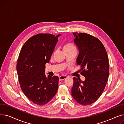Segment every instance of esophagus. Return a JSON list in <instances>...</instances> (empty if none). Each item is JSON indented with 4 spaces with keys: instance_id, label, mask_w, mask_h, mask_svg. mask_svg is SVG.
Wrapping results in <instances>:
<instances>
[{
    "instance_id": "obj_1",
    "label": "esophagus",
    "mask_w": 124,
    "mask_h": 124,
    "mask_svg": "<svg viewBox=\"0 0 124 124\" xmlns=\"http://www.w3.org/2000/svg\"><path fill=\"white\" fill-rule=\"evenodd\" d=\"M67 78V76H66L65 75H62V76H60L59 77V80L60 81H62V80H63L64 79H66Z\"/></svg>"
}]
</instances>
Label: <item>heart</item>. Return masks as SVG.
Instances as JSON below:
<instances>
[{
	"mask_svg": "<svg viewBox=\"0 0 124 124\" xmlns=\"http://www.w3.org/2000/svg\"><path fill=\"white\" fill-rule=\"evenodd\" d=\"M75 49V47L74 46V45L71 43H67L65 44L63 46V50L64 51H68L70 50H72Z\"/></svg>",
	"mask_w": 124,
	"mask_h": 124,
	"instance_id": "1",
	"label": "heart"
}]
</instances>
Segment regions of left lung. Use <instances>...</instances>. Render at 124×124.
<instances>
[{
	"label": "left lung",
	"instance_id": "obj_1",
	"mask_svg": "<svg viewBox=\"0 0 124 124\" xmlns=\"http://www.w3.org/2000/svg\"><path fill=\"white\" fill-rule=\"evenodd\" d=\"M78 49L77 64L81 66L84 81L74 77L71 94L80 105H89L101 95L109 75L108 58L105 47L98 39L87 34L73 32Z\"/></svg>",
	"mask_w": 124,
	"mask_h": 124
}]
</instances>
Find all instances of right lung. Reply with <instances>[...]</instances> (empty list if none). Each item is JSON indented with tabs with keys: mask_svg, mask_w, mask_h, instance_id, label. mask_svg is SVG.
Segmentation results:
<instances>
[{
	"mask_svg": "<svg viewBox=\"0 0 124 124\" xmlns=\"http://www.w3.org/2000/svg\"><path fill=\"white\" fill-rule=\"evenodd\" d=\"M56 36L39 34L30 38L21 50L16 70L22 90L28 98L38 105L49 102L57 93L59 77L45 74V64L49 63L58 42Z\"/></svg>",
	"mask_w": 124,
	"mask_h": 124,
	"instance_id": "add662e5",
	"label": "right lung"
}]
</instances>
